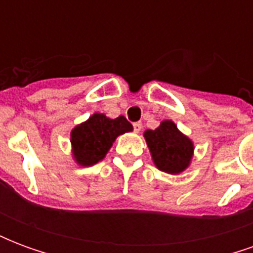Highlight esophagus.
I'll use <instances>...</instances> for the list:
<instances>
[{"instance_id": "esophagus-1", "label": "esophagus", "mask_w": 253, "mask_h": 253, "mask_svg": "<svg viewBox=\"0 0 253 253\" xmlns=\"http://www.w3.org/2000/svg\"><path fill=\"white\" fill-rule=\"evenodd\" d=\"M132 127H134V131L139 132L141 131V128H142V123H141V122H135V123L132 125Z\"/></svg>"}]
</instances>
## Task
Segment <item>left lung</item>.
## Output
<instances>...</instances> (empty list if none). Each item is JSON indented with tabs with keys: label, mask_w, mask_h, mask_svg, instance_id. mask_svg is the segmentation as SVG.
Here are the masks:
<instances>
[{
	"label": "left lung",
	"mask_w": 253,
	"mask_h": 253,
	"mask_svg": "<svg viewBox=\"0 0 253 253\" xmlns=\"http://www.w3.org/2000/svg\"><path fill=\"white\" fill-rule=\"evenodd\" d=\"M143 137L154 164L160 170L176 175L190 165L194 143L177 130V126L172 121L161 122L156 130H146Z\"/></svg>",
	"instance_id": "left-lung-1"
}]
</instances>
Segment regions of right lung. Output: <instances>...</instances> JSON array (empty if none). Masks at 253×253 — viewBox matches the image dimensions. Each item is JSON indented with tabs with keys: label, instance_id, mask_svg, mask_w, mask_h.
<instances>
[{
	"label": "right lung",
	"instance_id": "add662e5",
	"mask_svg": "<svg viewBox=\"0 0 253 253\" xmlns=\"http://www.w3.org/2000/svg\"><path fill=\"white\" fill-rule=\"evenodd\" d=\"M131 130V123L125 116L110 119L103 114H93L72 130L73 156L84 167L97 164L108 153L116 137Z\"/></svg>",
	"mask_w": 253,
	"mask_h": 253
}]
</instances>
